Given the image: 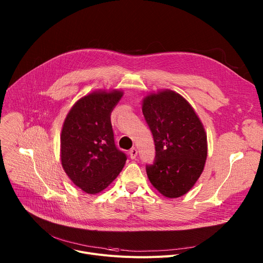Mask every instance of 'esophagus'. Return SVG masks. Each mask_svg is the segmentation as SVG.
I'll list each match as a JSON object with an SVG mask.
<instances>
[{"instance_id": "34e87169", "label": "esophagus", "mask_w": 263, "mask_h": 263, "mask_svg": "<svg viewBox=\"0 0 263 263\" xmlns=\"http://www.w3.org/2000/svg\"><path fill=\"white\" fill-rule=\"evenodd\" d=\"M129 155L131 159H135L137 157V149L135 147H132L129 151Z\"/></svg>"}]
</instances>
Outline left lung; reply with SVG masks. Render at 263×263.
Segmentation results:
<instances>
[{"label":"left lung","mask_w":263,"mask_h":263,"mask_svg":"<svg viewBox=\"0 0 263 263\" xmlns=\"http://www.w3.org/2000/svg\"><path fill=\"white\" fill-rule=\"evenodd\" d=\"M142 114L156 149L154 164L146 166L147 178L163 197H182L204 171L208 152L205 128L189 101L171 89L146 95Z\"/></svg>","instance_id":"1"}]
</instances>
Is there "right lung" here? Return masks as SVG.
Masks as SVG:
<instances>
[{"label":"right lung","mask_w":263,"mask_h":263,"mask_svg":"<svg viewBox=\"0 0 263 263\" xmlns=\"http://www.w3.org/2000/svg\"><path fill=\"white\" fill-rule=\"evenodd\" d=\"M123 90H95L72 105L60 135V159L71 182L89 195L104 191L122 172L127 157L117 148L111 111Z\"/></svg>","instance_id":"add662e5"}]
</instances>
